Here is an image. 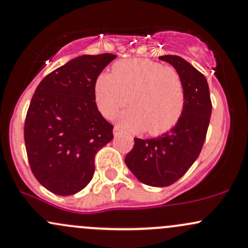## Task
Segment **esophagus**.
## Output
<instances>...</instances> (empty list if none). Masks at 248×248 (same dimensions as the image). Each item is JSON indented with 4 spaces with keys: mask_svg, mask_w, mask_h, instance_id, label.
Here are the masks:
<instances>
[{
    "mask_svg": "<svg viewBox=\"0 0 248 248\" xmlns=\"http://www.w3.org/2000/svg\"><path fill=\"white\" fill-rule=\"evenodd\" d=\"M113 135H114L115 138H116V136L120 135V129H119L118 126H115L114 129H113Z\"/></svg>",
    "mask_w": 248,
    "mask_h": 248,
    "instance_id": "34e87169",
    "label": "esophagus"
}]
</instances>
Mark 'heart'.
<instances>
[{"label": "heart", "instance_id": "heart-1", "mask_svg": "<svg viewBox=\"0 0 248 248\" xmlns=\"http://www.w3.org/2000/svg\"><path fill=\"white\" fill-rule=\"evenodd\" d=\"M132 107L119 116L128 132L146 130L150 135L167 133L177 124L184 109V87L171 67L149 59L118 62L112 73H101L94 85L98 109L112 119L128 102Z\"/></svg>", "mask_w": 248, "mask_h": 248}]
</instances>
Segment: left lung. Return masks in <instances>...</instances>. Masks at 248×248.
<instances>
[{"instance_id":"obj_1","label":"left lung","mask_w":248,"mask_h":248,"mask_svg":"<svg viewBox=\"0 0 248 248\" xmlns=\"http://www.w3.org/2000/svg\"><path fill=\"white\" fill-rule=\"evenodd\" d=\"M171 64L184 87V109L169 132L155 139H134V147L124 158L128 169L150 186H171L197 160L205 141L212 104L206 78L179 56H161Z\"/></svg>"}]
</instances>
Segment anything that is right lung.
Returning <instances> with one entry per match:
<instances>
[{"label": "right lung", "instance_id": "1", "mask_svg": "<svg viewBox=\"0 0 248 248\" xmlns=\"http://www.w3.org/2000/svg\"><path fill=\"white\" fill-rule=\"evenodd\" d=\"M115 55H84L45 77L31 99L24 141L31 171L45 189L75 195L91 182L94 157L113 139L98 110L95 80Z\"/></svg>", "mask_w": 248, "mask_h": 248}]
</instances>
